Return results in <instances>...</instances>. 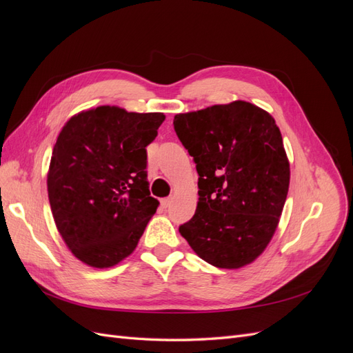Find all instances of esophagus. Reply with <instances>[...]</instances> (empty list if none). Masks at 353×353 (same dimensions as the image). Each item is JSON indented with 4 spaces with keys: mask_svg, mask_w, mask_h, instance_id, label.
Segmentation results:
<instances>
[{
    "mask_svg": "<svg viewBox=\"0 0 353 353\" xmlns=\"http://www.w3.org/2000/svg\"><path fill=\"white\" fill-rule=\"evenodd\" d=\"M170 201H172V199H170V197H165V199L160 200V205H162L163 208H168V206L170 205Z\"/></svg>",
    "mask_w": 353,
    "mask_h": 353,
    "instance_id": "34e87169",
    "label": "esophagus"
}]
</instances>
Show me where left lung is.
I'll list each match as a JSON object with an SVG mask.
<instances>
[{
    "mask_svg": "<svg viewBox=\"0 0 353 353\" xmlns=\"http://www.w3.org/2000/svg\"><path fill=\"white\" fill-rule=\"evenodd\" d=\"M199 174L194 216L179 232L203 261L237 270L270 244L290 184V165L274 117L248 101L174 117Z\"/></svg>",
    "mask_w": 353,
    "mask_h": 353,
    "instance_id": "obj_1",
    "label": "left lung"
}]
</instances>
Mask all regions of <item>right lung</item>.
<instances>
[{"mask_svg":"<svg viewBox=\"0 0 353 353\" xmlns=\"http://www.w3.org/2000/svg\"><path fill=\"white\" fill-rule=\"evenodd\" d=\"M163 121V113L100 105L72 116L57 137L47 175L52 218L70 252L92 268L128 258L156 213L145 147Z\"/></svg>","mask_w":353,"mask_h":353,"instance_id":"right-lung-1","label":"right lung"}]
</instances>
